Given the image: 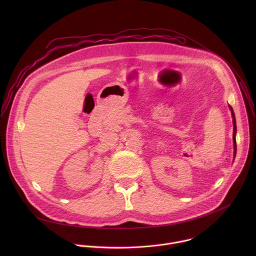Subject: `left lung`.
<instances>
[{
	"label": "left lung",
	"mask_w": 256,
	"mask_h": 256,
	"mask_svg": "<svg viewBox=\"0 0 256 256\" xmlns=\"http://www.w3.org/2000/svg\"><path fill=\"white\" fill-rule=\"evenodd\" d=\"M229 108L231 110L232 118H233V147H234V158L236 156V150H237V146H236V132H237V128H236V118H235V114L233 112V108L229 105Z\"/></svg>",
	"instance_id": "8db88e82"
}]
</instances>
